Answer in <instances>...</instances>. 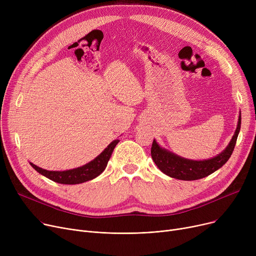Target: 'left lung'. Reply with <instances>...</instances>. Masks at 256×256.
Masks as SVG:
<instances>
[{
	"label": "left lung",
	"instance_id": "obj_1",
	"mask_svg": "<svg viewBox=\"0 0 256 256\" xmlns=\"http://www.w3.org/2000/svg\"><path fill=\"white\" fill-rule=\"evenodd\" d=\"M240 128V115L238 117V128L230 143L228 144L224 152L210 160H191L180 158L160 147L156 140H154L152 146V158L158 169L170 178L182 180H195L204 178L221 168L230 160L234 150Z\"/></svg>",
	"mask_w": 256,
	"mask_h": 256
}]
</instances>
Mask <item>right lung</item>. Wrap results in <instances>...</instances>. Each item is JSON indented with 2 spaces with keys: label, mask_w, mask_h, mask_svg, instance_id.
Segmentation results:
<instances>
[{
  "label": "right lung",
  "mask_w": 256,
  "mask_h": 256,
  "mask_svg": "<svg viewBox=\"0 0 256 256\" xmlns=\"http://www.w3.org/2000/svg\"><path fill=\"white\" fill-rule=\"evenodd\" d=\"M119 140H114L109 144V146L96 158L88 164L78 167L72 170L66 171H48L42 168H39L33 163H30L31 166L40 174H42L46 178H50V180L63 184H82L88 180H91L98 176L100 174L106 169L108 162L112 156V152L115 148V146Z\"/></svg>",
  "instance_id": "right-lung-1"
}]
</instances>
